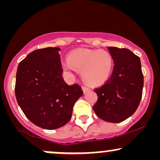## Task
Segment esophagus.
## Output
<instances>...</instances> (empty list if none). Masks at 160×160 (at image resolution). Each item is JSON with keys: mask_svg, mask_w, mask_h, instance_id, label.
Instances as JSON below:
<instances>
[{"mask_svg": "<svg viewBox=\"0 0 160 160\" xmlns=\"http://www.w3.org/2000/svg\"><path fill=\"white\" fill-rule=\"evenodd\" d=\"M82 90H83L84 92H86L89 90V86H82Z\"/></svg>", "mask_w": 160, "mask_h": 160, "instance_id": "1", "label": "esophagus"}]
</instances>
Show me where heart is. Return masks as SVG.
<instances>
[{
	"instance_id": "heart-1",
	"label": "heart",
	"mask_w": 160,
	"mask_h": 160,
	"mask_svg": "<svg viewBox=\"0 0 160 160\" xmlns=\"http://www.w3.org/2000/svg\"><path fill=\"white\" fill-rule=\"evenodd\" d=\"M63 68L73 74L75 70L82 72V78L91 85L103 83L111 76L113 68V58L104 49H78L68 55V61L63 63Z\"/></svg>"
}]
</instances>
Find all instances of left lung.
Masks as SVG:
<instances>
[{
    "label": "left lung",
    "mask_w": 160,
    "mask_h": 160,
    "mask_svg": "<svg viewBox=\"0 0 160 160\" xmlns=\"http://www.w3.org/2000/svg\"><path fill=\"white\" fill-rule=\"evenodd\" d=\"M113 58V72L104 85L95 88L98 101L93 110L99 118L120 122L131 117L140 104L144 86L141 60L129 49L108 47Z\"/></svg>",
    "instance_id": "1"
}]
</instances>
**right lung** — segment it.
Returning <instances> with one entry per match:
<instances>
[{
	"label": "right lung",
	"mask_w": 160,
	"mask_h": 160,
	"mask_svg": "<svg viewBox=\"0 0 160 160\" xmlns=\"http://www.w3.org/2000/svg\"><path fill=\"white\" fill-rule=\"evenodd\" d=\"M58 47L38 49L20 62L16 72L15 94L27 118L45 129H56L68 122L73 107L83 92L79 84L69 86Z\"/></svg>",
	"instance_id": "obj_1"
}]
</instances>
